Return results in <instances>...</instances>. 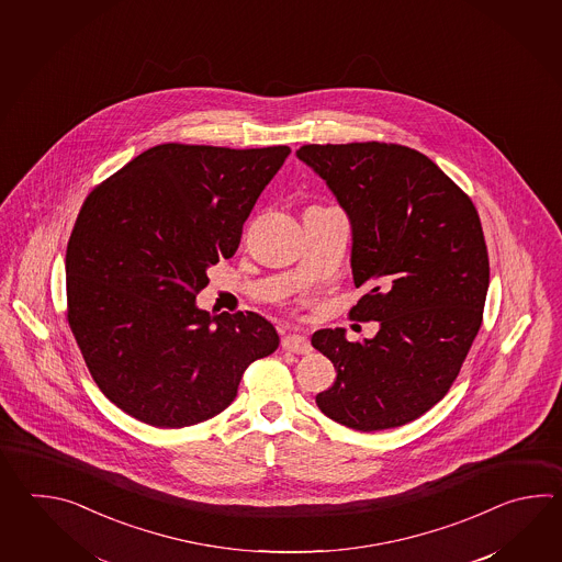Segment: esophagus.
<instances>
[{
	"instance_id": "1",
	"label": "esophagus",
	"mask_w": 562,
	"mask_h": 562,
	"mask_svg": "<svg viewBox=\"0 0 562 562\" xmlns=\"http://www.w3.org/2000/svg\"><path fill=\"white\" fill-rule=\"evenodd\" d=\"M281 346L286 351H293V353H310L311 344L307 337H303V335L299 334H286L283 339H281Z\"/></svg>"
}]
</instances>
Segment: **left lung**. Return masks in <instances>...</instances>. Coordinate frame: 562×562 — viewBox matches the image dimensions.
<instances>
[{"label": "left lung", "instance_id": "1", "mask_svg": "<svg viewBox=\"0 0 562 562\" xmlns=\"http://www.w3.org/2000/svg\"><path fill=\"white\" fill-rule=\"evenodd\" d=\"M297 158L351 223L353 283L368 293L349 317L380 322L363 341L344 329L313 334L337 371L315 402L353 430L404 426L448 394L482 325L490 265L476 206L402 144H305Z\"/></svg>", "mask_w": 562, "mask_h": 562}]
</instances>
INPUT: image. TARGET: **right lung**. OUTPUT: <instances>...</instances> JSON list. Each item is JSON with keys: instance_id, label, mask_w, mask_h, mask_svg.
Instances as JSON below:
<instances>
[{"instance_id": "obj_1", "label": "right lung", "mask_w": 562, "mask_h": 562, "mask_svg": "<svg viewBox=\"0 0 562 562\" xmlns=\"http://www.w3.org/2000/svg\"><path fill=\"white\" fill-rule=\"evenodd\" d=\"M289 153L158 144L88 194L66 251L68 323L95 385L132 418H215L279 347L259 313L211 315L194 299Z\"/></svg>"}]
</instances>
